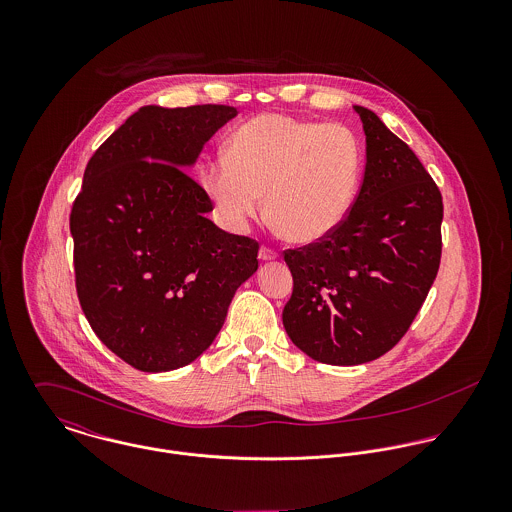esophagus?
Masks as SVG:
<instances>
[{"label":"esophagus","instance_id":"1","mask_svg":"<svg viewBox=\"0 0 512 512\" xmlns=\"http://www.w3.org/2000/svg\"><path fill=\"white\" fill-rule=\"evenodd\" d=\"M258 258H260L262 262H272V260H276V258H278V252H276V250H272V248L262 246V248H260Z\"/></svg>","mask_w":512,"mask_h":512}]
</instances>
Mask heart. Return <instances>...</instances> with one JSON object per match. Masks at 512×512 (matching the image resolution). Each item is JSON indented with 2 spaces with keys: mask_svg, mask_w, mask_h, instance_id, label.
Returning a JSON list of instances; mask_svg holds the SVG:
<instances>
[{
  "mask_svg": "<svg viewBox=\"0 0 512 512\" xmlns=\"http://www.w3.org/2000/svg\"><path fill=\"white\" fill-rule=\"evenodd\" d=\"M363 147L343 124L260 114L228 138L224 159L207 167L203 187L230 232L268 217L292 242L313 244L349 217L359 193Z\"/></svg>",
  "mask_w": 512,
  "mask_h": 512,
  "instance_id": "obj_1",
  "label": "heart"
}]
</instances>
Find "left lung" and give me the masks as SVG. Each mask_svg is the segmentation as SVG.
Instances as JSON below:
<instances>
[{
    "mask_svg": "<svg viewBox=\"0 0 512 512\" xmlns=\"http://www.w3.org/2000/svg\"><path fill=\"white\" fill-rule=\"evenodd\" d=\"M366 165L359 197L327 238L288 250L293 292L282 319L313 361L353 366L388 353L438 276L441 193L416 153L365 106Z\"/></svg>",
    "mask_w": 512,
    "mask_h": 512,
    "instance_id": "obj_1",
    "label": "left lung"
}]
</instances>
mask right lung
I'll return each instance as SVG.
<instances>
[{"mask_svg": "<svg viewBox=\"0 0 512 512\" xmlns=\"http://www.w3.org/2000/svg\"><path fill=\"white\" fill-rule=\"evenodd\" d=\"M236 108L144 106L90 157L71 211L80 307L98 339L142 372L193 363L219 335L258 242L228 234L183 169Z\"/></svg>", "mask_w": 512, "mask_h": 512, "instance_id": "add662e5", "label": "right lung"}]
</instances>
